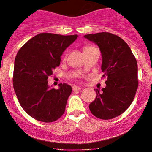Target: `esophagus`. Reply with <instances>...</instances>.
<instances>
[{"instance_id": "obj_1", "label": "esophagus", "mask_w": 152, "mask_h": 152, "mask_svg": "<svg viewBox=\"0 0 152 152\" xmlns=\"http://www.w3.org/2000/svg\"><path fill=\"white\" fill-rule=\"evenodd\" d=\"M72 89H73V91L75 92V91H78V90L81 89V88H80V87L74 86L72 87Z\"/></svg>"}]
</instances>
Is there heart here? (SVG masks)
Masks as SVG:
<instances>
[{"label": "heart", "instance_id": "obj_1", "mask_svg": "<svg viewBox=\"0 0 152 152\" xmlns=\"http://www.w3.org/2000/svg\"><path fill=\"white\" fill-rule=\"evenodd\" d=\"M95 48V47H93V46H86L83 48V52H85L86 50H89L91 48Z\"/></svg>", "mask_w": 152, "mask_h": 152}]
</instances>
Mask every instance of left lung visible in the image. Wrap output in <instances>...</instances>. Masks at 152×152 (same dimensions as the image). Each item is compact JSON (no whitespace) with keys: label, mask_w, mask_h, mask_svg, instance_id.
I'll use <instances>...</instances> for the list:
<instances>
[{"label":"left lung","mask_w":152,"mask_h":152,"mask_svg":"<svg viewBox=\"0 0 152 152\" xmlns=\"http://www.w3.org/2000/svg\"><path fill=\"white\" fill-rule=\"evenodd\" d=\"M84 37L99 47L102 56V78H106L105 88L96 92L89 104L92 114L101 119L114 118L123 114L133 102L137 91L138 66L128 44L111 33L88 34Z\"/></svg>","instance_id":"obj_1"}]
</instances>
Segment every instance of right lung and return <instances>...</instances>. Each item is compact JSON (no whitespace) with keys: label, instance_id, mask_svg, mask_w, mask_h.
I'll use <instances>...</instances> for the list:
<instances>
[{"label":"right lung","instance_id":"obj_1","mask_svg":"<svg viewBox=\"0 0 152 152\" xmlns=\"http://www.w3.org/2000/svg\"><path fill=\"white\" fill-rule=\"evenodd\" d=\"M77 35L42 33L31 38L18 50L14 62L13 85L21 107L32 118L50 123L64 114L72 88L60 83L48 86V76L60 65L63 52Z\"/></svg>","mask_w":152,"mask_h":152}]
</instances>
